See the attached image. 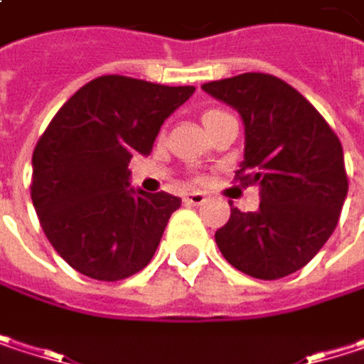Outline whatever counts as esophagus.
I'll list each match as a JSON object with an SVG mask.
<instances>
[{
	"label": "esophagus",
	"instance_id": "1",
	"mask_svg": "<svg viewBox=\"0 0 364 364\" xmlns=\"http://www.w3.org/2000/svg\"><path fill=\"white\" fill-rule=\"evenodd\" d=\"M202 202H206V193L204 191H189V193H185V204L198 206Z\"/></svg>",
	"mask_w": 364,
	"mask_h": 364
}]
</instances>
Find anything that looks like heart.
<instances>
[{
    "mask_svg": "<svg viewBox=\"0 0 364 364\" xmlns=\"http://www.w3.org/2000/svg\"><path fill=\"white\" fill-rule=\"evenodd\" d=\"M223 111H219V109H210V111H206L204 115H202V122H208V119H213V117H217V115H221Z\"/></svg>",
    "mask_w": 364,
    "mask_h": 364,
    "instance_id": "b5f03b06",
    "label": "heart"
}]
</instances>
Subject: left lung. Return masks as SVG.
I'll use <instances>...</instances> for the list:
<instances>
[{"label":"left lung","mask_w":364,"mask_h":364,"mask_svg":"<svg viewBox=\"0 0 364 364\" xmlns=\"http://www.w3.org/2000/svg\"><path fill=\"white\" fill-rule=\"evenodd\" d=\"M202 90L238 109L247 145L236 179L261 187L259 210L232 208L215 232L217 247L253 278H284L323 249L339 221L348 193L341 143L306 97L269 73L208 82Z\"/></svg>","instance_id":"1"}]
</instances>
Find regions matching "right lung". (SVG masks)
<instances>
[{
    "label": "right lung",
    "mask_w": 364,
    "mask_h": 364,
    "mask_svg": "<svg viewBox=\"0 0 364 364\" xmlns=\"http://www.w3.org/2000/svg\"><path fill=\"white\" fill-rule=\"evenodd\" d=\"M193 86L101 75L52 117L33 149L31 200L54 251L80 274L115 282L156 253L181 198L132 189L130 158L149 156Z\"/></svg>",
    "instance_id": "obj_1"
}]
</instances>
